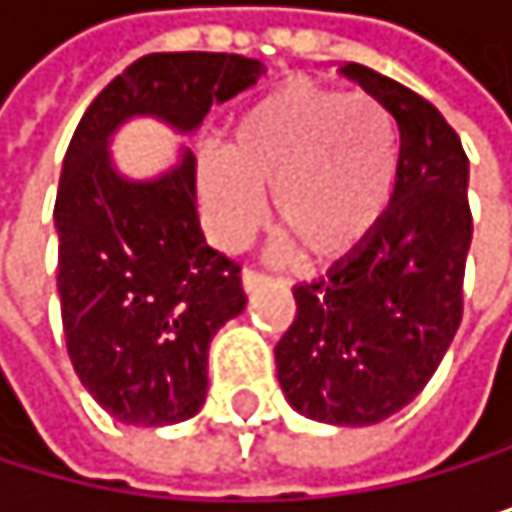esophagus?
Listing matches in <instances>:
<instances>
[{
    "label": "esophagus",
    "mask_w": 512,
    "mask_h": 512,
    "mask_svg": "<svg viewBox=\"0 0 512 512\" xmlns=\"http://www.w3.org/2000/svg\"><path fill=\"white\" fill-rule=\"evenodd\" d=\"M264 282H267V273L251 270V267H245V270H242V288H245V291H258Z\"/></svg>",
    "instance_id": "1"
}]
</instances>
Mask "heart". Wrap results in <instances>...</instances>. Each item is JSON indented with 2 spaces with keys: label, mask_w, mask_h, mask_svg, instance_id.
<instances>
[{
  "label": "heart",
  "mask_w": 512,
  "mask_h": 512,
  "mask_svg": "<svg viewBox=\"0 0 512 512\" xmlns=\"http://www.w3.org/2000/svg\"><path fill=\"white\" fill-rule=\"evenodd\" d=\"M399 181V131L368 94L288 82L254 101L227 147L199 156V193L221 245H242L264 221L273 187L276 224L304 258H341L387 214Z\"/></svg>",
  "instance_id": "heart-1"
}]
</instances>
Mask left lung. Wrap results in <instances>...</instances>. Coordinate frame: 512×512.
<instances>
[{
    "instance_id": "1",
    "label": "left lung",
    "mask_w": 512,
    "mask_h": 512,
    "mask_svg": "<svg viewBox=\"0 0 512 512\" xmlns=\"http://www.w3.org/2000/svg\"><path fill=\"white\" fill-rule=\"evenodd\" d=\"M338 73L399 125L396 196L353 251L294 285L298 313L276 344V375L304 418L368 427L427 387L461 325L470 162L455 128L421 94L362 64Z\"/></svg>"
}]
</instances>
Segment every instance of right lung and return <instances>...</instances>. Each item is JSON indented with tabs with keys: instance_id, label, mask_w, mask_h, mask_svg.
I'll return each mask as SVG.
<instances>
[{
	"instance_id": "obj_1",
	"label": "right lung",
	"mask_w": 512,
	"mask_h": 512,
	"mask_svg": "<svg viewBox=\"0 0 512 512\" xmlns=\"http://www.w3.org/2000/svg\"><path fill=\"white\" fill-rule=\"evenodd\" d=\"M218 51H159L116 76L76 125L54 202L57 294L82 387L131 427H168L205 405L208 347L245 310L239 264L205 242L187 147L156 178H128L113 134L153 116L193 134L211 104L264 76Z\"/></svg>"
}]
</instances>
